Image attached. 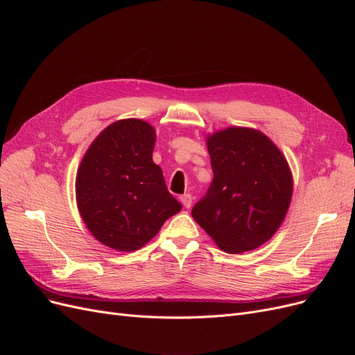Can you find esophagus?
<instances>
[{
	"label": "esophagus",
	"instance_id": "1",
	"mask_svg": "<svg viewBox=\"0 0 355 355\" xmlns=\"http://www.w3.org/2000/svg\"><path fill=\"white\" fill-rule=\"evenodd\" d=\"M180 202L184 204V207L189 209V207H191V204H192V196H191V194H184V196H180Z\"/></svg>",
	"mask_w": 355,
	"mask_h": 355
}]
</instances>
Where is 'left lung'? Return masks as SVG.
<instances>
[{
  "instance_id": "obj_1",
  "label": "left lung",
  "mask_w": 355,
  "mask_h": 355,
  "mask_svg": "<svg viewBox=\"0 0 355 355\" xmlns=\"http://www.w3.org/2000/svg\"><path fill=\"white\" fill-rule=\"evenodd\" d=\"M207 148L213 182L192 218L222 250H254L280 228L292 200L287 161L253 128H225L207 137Z\"/></svg>"
}]
</instances>
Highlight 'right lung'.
Segmentation results:
<instances>
[{
  "label": "right lung",
  "mask_w": 355,
  "mask_h": 355,
  "mask_svg": "<svg viewBox=\"0 0 355 355\" xmlns=\"http://www.w3.org/2000/svg\"><path fill=\"white\" fill-rule=\"evenodd\" d=\"M155 132L136 118L108 125L85 153L75 182L85 227L120 252L141 249L180 211L153 161Z\"/></svg>",
  "instance_id": "1"
}]
</instances>
